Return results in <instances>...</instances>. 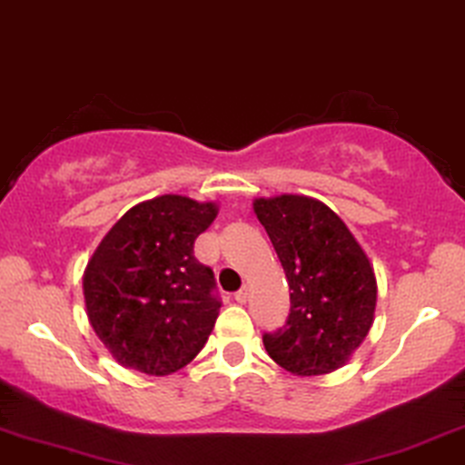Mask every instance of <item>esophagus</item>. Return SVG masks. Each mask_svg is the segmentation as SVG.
Segmentation results:
<instances>
[{
  "mask_svg": "<svg viewBox=\"0 0 465 465\" xmlns=\"http://www.w3.org/2000/svg\"><path fill=\"white\" fill-rule=\"evenodd\" d=\"M233 300L238 302V304H246V300H249V287H242L238 291L236 295H233Z\"/></svg>",
  "mask_w": 465,
  "mask_h": 465,
  "instance_id": "esophagus-1",
  "label": "esophagus"
}]
</instances>
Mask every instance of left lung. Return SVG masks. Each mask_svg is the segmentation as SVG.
Returning <instances> with one entry per match:
<instances>
[{
  "mask_svg": "<svg viewBox=\"0 0 465 465\" xmlns=\"http://www.w3.org/2000/svg\"><path fill=\"white\" fill-rule=\"evenodd\" d=\"M252 210L291 291L287 323L265 333V351L297 376L342 368L374 323L379 287L366 251L344 221L314 197H259Z\"/></svg>",
  "mask_w": 465,
  "mask_h": 465,
  "instance_id": "1",
  "label": "left lung"
}]
</instances>
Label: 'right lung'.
<instances>
[{
    "instance_id": "1",
    "label": "right lung",
    "mask_w": 465,
    "mask_h": 465,
    "mask_svg": "<svg viewBox=\"0 0 465 465\" xmlns=\"http://www.w3.org/2000/svg\"><path fill=\"white\" fill-rule=\"evenodd\" d=\"M214 202L159 195L129 208L86 263V317L123 368L168 376L203 349L219 317L214 274L193 257Z\"/></svg>"
}]
</instances>
